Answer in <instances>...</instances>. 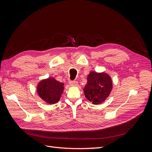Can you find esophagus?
Instances as JSON below:
<instances>
[{
    "label": "esophagus",
    "mask_w": 152,
    "mask_h": 152,
    "mask_svg": "<svg viewBox=\"0 0 152 152\" xmlns=\"http://www.w3.org/2000/svg\"><path fill=\"white\" fill-rule=\"evenodd\" d=\"M69 84L70 85V86H77L78 85V82L77 81H70L69 82Z\"/></svg>",
    "instance_id": "esophagus-1"
}]
</instances>
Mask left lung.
Wrapping results in <instances>:
<instances>
[{"label": "left lung", "mask_w": 152, "mask_h": 152, "mask_svg": "<svg viewBox=\"0 0 152 152\" xmlns=\"http://www.w3.org/2000/svg\"><path fill=\"white\" fill-rule=\"evenodd\" d=\"M83 89L85 97L94 104L104 102L112 90V80L107 73L91 72Z\"/></svg>", "instance_id": "left-lung-1"}]
</instances>
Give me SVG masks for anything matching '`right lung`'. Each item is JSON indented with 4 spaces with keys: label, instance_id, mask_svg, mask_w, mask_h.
Listing matches in <instances>:
<instances>
[{
    "label": "right lung",
    "instance_id": "right-lung-1",
    "mask_svg": "<svg viewBox=\"0 0 152 152\" xmlns=\"http://www.w3.org/2000/svg\"><path fill=\"white\" fill-rule=\"evenodd\" d=\"M64 84L53 77L40 80L37 86V92L39 97L45 103L55 104L60 99L63 93Z\"/></svg>",
    "mask_w": 152,
    "mask_h": 152
}]
</instances>
